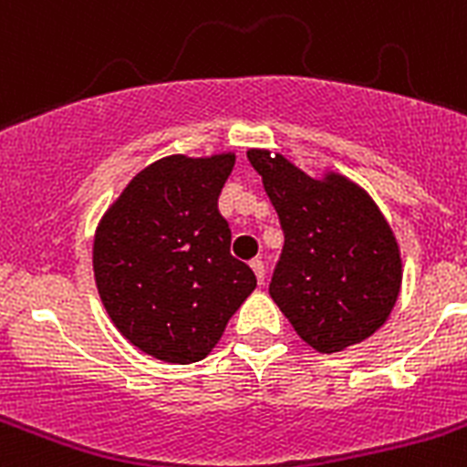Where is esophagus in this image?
<instances>
[{"label": "esophagus", "instance_id": "obj_1", "mask_svg": "<svg viewBox=\"0 0 467 467\" xmlns=\"http://www.w3.org/2000/svg\"><path fill=\"white\" fill-rule=\"evenodd\" d=\"M250 266H253L254 275H257L259 283H264V278H266V269H264V262L259 257H254L253 262H250Z\"/></svg>", "mask_w": 467, "mask_h": 467}]
</instances>
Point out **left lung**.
<instances>
[{
    "label": "left lung",
    "mask_w": 467,
    "mask_h": 467,
    "mask_svg": "<svg viewBox=\"0 0 467 467\" xmlns=\"http://www.w3.org/2000/svg\"><path fill=\"white\" fill-rule=\"evenodd\" d=\"M285 234L269 285L301 339L339 353L388 320L402 285L395 234L372 196L348 177L306 175L283 154L250 150Z\"/></svg>",
    "instance_id": "8db88e82"
}]
</instances>
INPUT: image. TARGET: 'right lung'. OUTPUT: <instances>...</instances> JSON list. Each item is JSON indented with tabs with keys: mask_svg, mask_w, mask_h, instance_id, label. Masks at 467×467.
Instances as JSON below:
<instances>
[{
	"mask_svg": "<svg viewBox=\"0 0 467 467\" xmlns=\"http://www.w3.org/2000/svg\"><path fill=\"white\" fill-rule=\"evenodd\" d=\"M236 156L154 161L102 214L93 271L111 323L163 362L203 360L257 287L217 208Z\"/></svg>",
	"mask_w": 467,
	"mask_h": 467,
	"instance_id": "1",
	"label": "right lung"
}]
</instances>
